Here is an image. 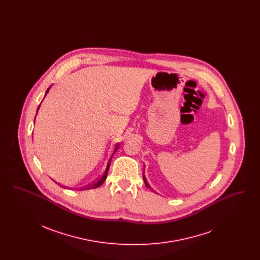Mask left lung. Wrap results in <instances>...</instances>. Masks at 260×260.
<instances>
[{"label":"left lung","mask_w":260,"mask_h":260,"mask_svg":"<svg viewBox=\"0 0 260 260\" xmlns=\"http://www.w3.org/2000/svg\"><path fill=\"white\" fill-rule=\"evenodd\" d=\"M143 180H144V183H145V186L149 188L150 190H152L153 191V189L151 188V186L149 185L148 182H147V179H146V177H145V175H144V171H143Z\"/></svg>","instance_id":"1"}]
</instances>
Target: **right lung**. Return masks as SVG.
Returning <instances> with one entry per match:
<instances>
[{
    "label": "right lung",
    "instance_id": "right-lung-1",
    "mask_svg": "<svg viewBox=\"0 0 260 260\" xmlns=\"http://www.w3.org/2000/svg\"><path fill=\"white\" fill-rule=\"evenodd\" d=\"M50 87H51V86H50L48 89H47V91H46V94H45V98H46V95H47V93L50 91ZM44 98V99H45ZM40 106H41V104L38 106V109H37V113L38 111H39V109H40ZM35 119H36V117H35ZM120 147V145L119 144H117L116 145V147H115V149H114V151H113V153H112L111 157H110V159H109V161H108V162H107V167H106V170H105V173H104V174L99 178V180L96 181V182H94V183H92L91 185L87 186V187H86L85 188V190H87V189H94V188H98V187H99L100 185H102V183L105 181V179H106V177H107V173H108V171H109V167H110V162H111V159L112 157L114 156V154L117 152V150H118V148ZM55 183H57L56 181H54ZM83 190V189H82Z\"/></svg>",
    "mask_w": 260,
    "mask_h": 260
}]
</instances>
